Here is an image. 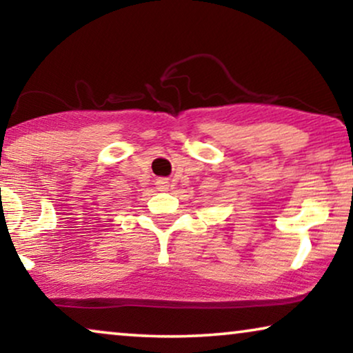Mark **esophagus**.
<instances>
[{
  "mask_svg": "<svg viewBox=\"0 0 353 353\" xmlns=\"http://www.w3.org/2000/svg\"><path fill=\"white\" fill-rule=\"evenodd\" d=\"M159 186L161 190H168V181H159Z\"/></svg>",
  "mask_w": 353,
  "mask_h": 353,
  "instance_id": "obj_1",
  "label": "esophagus"
}]
</instances>
